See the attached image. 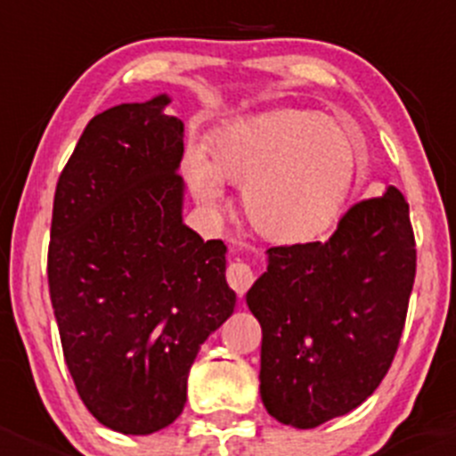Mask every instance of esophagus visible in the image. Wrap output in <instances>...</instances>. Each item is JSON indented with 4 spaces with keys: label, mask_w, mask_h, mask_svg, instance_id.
Here are the masks:
<instances>
[{
    "label": "esophagus",
    "mask_w": 456,
    "mask_h": 456,
    "mask_svg": "<svg viewBox=\"0 0 456 456\" xmlns=\"http://www.w3.org/2000/svg\"><path fill=\"white\" fill-rule=\"evenodd\" d=\"M227 282L238 296H245L249 287L254 284V269L247 262L236 260L227 266Z\"/></svg>",
    "instance_id": "34e87169"
}]
</instances>
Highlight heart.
<instances>
[{
	"label": "heart",
	"instance_id": "heart-1",
	"mask_svg": "<svg viewBox=\"0 0 456 456\" xmlns=\"http://www.w3.org/2000/svg\"><path fill=\"white\" fill-rule=\"evenodd\" d=\"M362 167L364 150L344 126L309 110H273L220 130L207 156L190 151L185 178L209 216L223 209V183L242 185L251 227L300 245L342 216Z\"/></svg>",
	"mask_w": 456,
	"mask_h": 456
}]
</instances>
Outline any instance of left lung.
Returning <instances> with one entry per match:
<instances>
[{
  "label": "left lung",
  "mask_w": 456,
  "mask_h": 456,
  "mask_svg": "<svg viewBox=\"0 0 456 456\" xmlns=\"http://www.w3.org/2000/svg\"><path fill=\"white\" fill-rule=\"evenodd\" d=\"M266 256L247 293L262 326V403L306 430L366 402L393 364L417 269L408 202L390 185L353 205L326 242Z\"/></svg>",
  "instance_id": "left-lung-1"
}]
</instances>
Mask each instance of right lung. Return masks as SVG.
I'll use <instances>...</instances> for the list:
<instances>
[{
  "label": "right lung",
  "instance_id": "add662e5",
  "mask_svg": "<svg viewBox=\"0 0 456 456\" xmlns=\"http://www.w3.org/2000/svg\"><path fill=\"white\" fill-rule=\"evenodd\" d=\"M167 94L86 126L59 176L48 287L68 370L110 430L151 435L187 402L200 344L233 314L227 247L183 223V121Z\"/></svg>",
  "mask_w": 456,
  "mask_h": 456
}]
</instances>
